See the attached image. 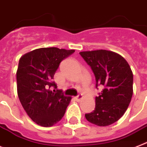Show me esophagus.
Masks as SVG:
<instances>
[{
    "mask_svg": "<svg viewBox=\"0 0 147 147\" xmlns=\"http://www.w3.org/2000/svg\"><path fill=\"white\" fill-rule=\"evenodd\" d=\"M82 98H83V96H82V94H79L77 96L75 97V99H76V101H80L82 99Z\"/></svg>",
    "mask_w": 147,
    "mask_h": 147,
    "instance_id": "34e87169",
    "label": "esophagus"
}]
</instances>
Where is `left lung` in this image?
I'll return each instance as SVG.
<instances>
[{
	"mask_svg": "<svg viewBox=\"0 0 147 147\" xmlns=\"http://www.w3.org/2000/svg\"><path fill=\"white\" fill-rule=\"evenodd\" d=\"M80 55L94 73L96 88L99 86L103 88L95 97L94 110L85 116L96 125H110L123 116L131 100L133 74L130 66L123 57L111 51H86Z\"/></svg>",
	"mask_w": 147,
	"mask_h": 147,
	"instance_id": "8db88e82",
	"label": "left lung"
}]
</instances>
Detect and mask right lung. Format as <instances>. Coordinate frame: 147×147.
I'll return each instance as SVG.
<instances>
[{"label": "right lung", "mask_w": 147, "mask_h": 147, "mask_svg": "<svg viewBox=\"0 0 147 147\" xmlns=\"http://www.w3.org/2000/svg\"><path fill=\"white\" fill-rule=\"evenodd\" d=\"M75 50L40 48L26 53L19 62L17 92L23 108L37 125L50 127L64 116L71 97L57 89L53 80L60 63ZM54 90L53 92L51 88Z\"/></svg>", "instance_id": "1"}]
</instances>
